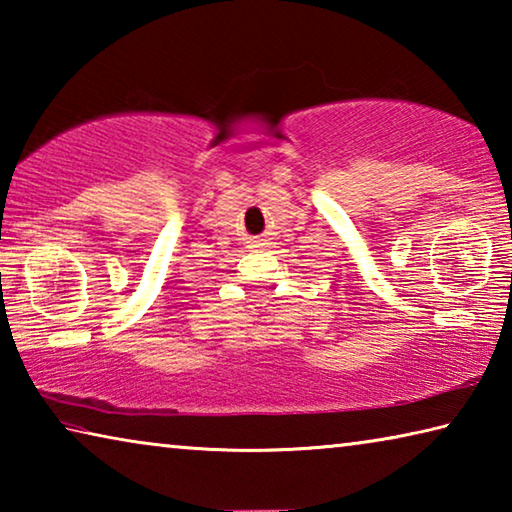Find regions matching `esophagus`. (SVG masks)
I'll list each match as a JSON object with an SVG mask.
<instances>
[{
  "instance_id": "34e87169",
  "label": "esophagus",
  "mask_w": 512,
  "mask_h": 512,
  "mask_svg": "<svg viewBox=\"0 0 512 512\" xmlns=\"http://www.w3.org/2000/svg\"><path fill=\"white\" fill-rule=\"evenodd\" d=\"M253 244H255V248H262V246H264L262 241H253Z\"/></svg>"
}]
</instances>
